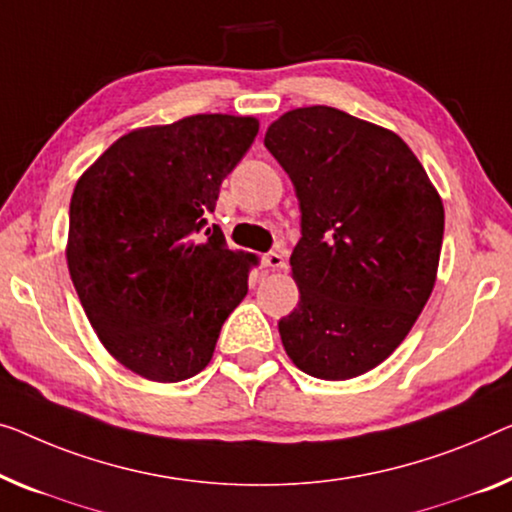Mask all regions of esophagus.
<instances>
[{
  "instance_id": "esophagus-1",
  "label": "esophagus",
  "mask_w": 512,
  "mask_h": 512,
  "mask_svg": "<svg viewBox=\"0 0 512 512\" xmlns=\"http://www.w3.org/2000/svg\"><path fill=\"white\" fill-rule=\"evenodd\" d=\"M262 262H264V266H269V269H273V271L285 269V255L278 253V250H271V253H266L262 257Z\"/></svg>"
}]
</instances>
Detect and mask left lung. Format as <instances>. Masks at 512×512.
I'll return each mask as SVG.
<instances>
[{
	"label": "left lung",
	"mask_w": 512,
	"mask_h": 512,
	"mask_svg": "<svg viewBox=\"0 0 512 512\" xmlns=\"http://www.w3.org/2000/svg\"><path fill=\"white\" fill-rule=\"evenodd\" d=\"M266 149L294 183L299 305L278 322L294 365L352 379L393 354L430 299L444 204L398 135L312 105L282 114Z\"/></svg>",
	"instance_id": "1"
}]
</instances>
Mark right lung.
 <instances>
[{
	"label": "right lung",
	"instance_id": "add662e5",
	"mask_svg": "<svg viewBox=\"0 0 512 512\" xmlns=\"http://www.w3.org/2000/svg\"><path fill=\"white\" fill-rule=\"evenodd\" d=\"M257 119L195 114L119 137L71 197L68 271L105 349L151 381L207 368L220 326L248 292V262L218 225L220 186Z\"/></svg>",
	"mask_w": 512,
	"mask_h": 512
}]
</instances>
